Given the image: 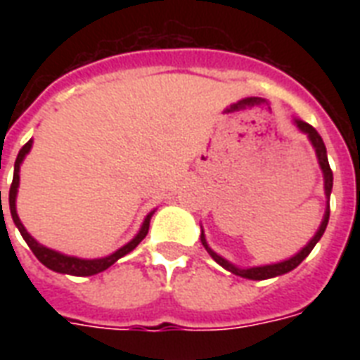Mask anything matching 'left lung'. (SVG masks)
Segmentation results:
<instances>
[{
    "instance_id": "1",
    "label": "left lung",
    "mask_w": 360,
    "mask_h": 360,
    "mask_svg": "<svg viewBox=\"0 0 360 360\" xmlns=\"http://www.w3.org/2000/svg\"><path fill=\"white\" fill-rule=\"evenodd\" d=\"M297 127L304 132V134H308V138H310V141H312L314 149H316V155H318V162L319 166H321V172H323V177H325V194H327V198H330V191H333V169H330L329 166V158H327V149H325V143L323 140H321V136L318 134V130L314 129L312 124L304 123V121H295ZM329 213L330 209L329 205H327V211H325V217H323V222H321V226H319V230L316 231V236L312 237V240L308 243L304 248H302L299 254H295L293 257H290V259H285V262H280V263H274V265H263V267H250V269H239L236 267V265H231L230 262H226L224 257L219 256L217 252H213L211 248H209V245L205 243V236L202 233V245L205 246V250L211 254V257H213L214 262L219 263V265H222L224 269H228V271H231L233 274H237V276H243V278H250V280H267V278H273V276H280V274L284 273H290V271H293V269L299 265V263L304 259V257L312 252V248L316 246V243H318L319 239H321V236L325 233V228H327V222H329Z\"/></svg>"
}]
</instances>
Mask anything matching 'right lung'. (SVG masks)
I'll use <instances>...</instances> for the list:
<instances>
[{
    "label": "right lung",
    "instance_id": "1",
    "mask_svg": "<svg viewBox=\"0 0 360 360\" xmlns=\"http://www.w3.org/2000/svg\"><path fill=\"white\" fill-rule=\"evenodd\" d=\"M31 143L33 141H27L22 149H20L18 157H16V162H14V175H13V183H11V188H8V209H11V217H13L14 224L18 228V231L22 233L24 240L27 243V246L31 248V252L35 254V257L42 265H46L48 269H52L56 273H63V274H72V276H91V274L103 273L108 267H112L120 257L127 256L130 250H134L136 246L140 245L143 237L147 236V231H149V220H151L153 213L147 214V219L143 220V224H141V230L138 231V236L134 239L127 243L123 248H120L117 252H114L112 256L106 257H98V259H80V257L75 256H65V254H59L56 250H50L46 246L39 245L33 237L25 231L24 224L20 222L18 214H16V192H18V183H20V164L24 160V157L30 153ZM0 200H1V191H0Z\"/></svg>",
    "mask_w": 360,
    "mask_h": 360
}]
</instances>
